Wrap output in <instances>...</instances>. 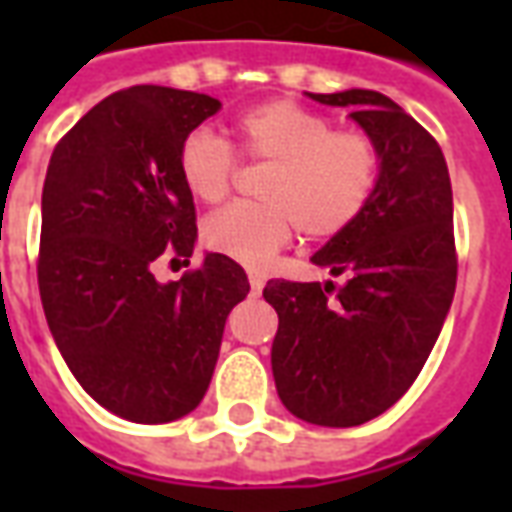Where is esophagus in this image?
Here are the masks:
<instances>
[{
	"instance_id": "34e87169",
	"label": "esophagus",
	"mask_w": 512,
	"mask_h": 512,
	"mask_svg": "<svg viewBox=\"0 0 512 512\" xmlns=\"http://www.w3.org/2000/svg\"><path fill=\"white\" fill-rule=\"evenodd\" d=\"M249 288H252V296H260V290H263V277H260V274H249Z\"/></svg>"
}]
</instances>
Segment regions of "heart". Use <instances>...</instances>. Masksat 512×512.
<instances>
[{"label": "heart", "mask_w": 512, "mask_h": 512, "mask_svg": "<svg viewBox=\"0 0 512 512\" xmlns=\"http://www.w3.org/2000/svg\"><path fill=\"white\" fill-rule=\"evenodd\" d=\"M230 142L208 128H194L178 147V172L194 200L222 202L233 189L238 158L268 164L260 200L227 205L202 224L205 246L263 268L301 230L310 241L345 233L367 211L381 178L376 139L356 128H334L321 112L274 98L233 120Z\"/></svg>", "instance_id": "obj_1"}]
</instances>
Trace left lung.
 Returning <instances> with one entry per match:
<instances>
[{
	"instance_id": "left-lung-1",
	"label": "left lung",
	"mask_w": 512,
	"mask_h": 512,
	"mask_svg": "<svg viewBox=\"0 0 512 512\" xmlns=\"http://www.w3.org/2000/svg\"><path fill=\"white\" fill-rule=\"evenodd\" d=\"M354 106L381 150V178L367 211L312 263L345 274L332 282L268 279L277 310L271 345L277 392L312 425L354 428L406 395L439 340L458 279L452 189L439 142L376 90L310 93Z\"/></svg>"
}]
</instances>
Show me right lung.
I'll return each instance as SVG.
<instances>
[{"label": "right lung", "instance_id": "obj_1", "mask_svg": "<svg viewBox=\"0 0 512 512\" xmlns=\"http://www.w3.org/2000/svg\"><path fill=\"white\" fill-rule=\"evenodd\" d=\"M211 95L136 84L62 136L43 183L38 285L46 321L84 392L131 422H172L200 406L224 323L249 293L244 268L208 255L161 285V257L189 263L194 197L178 147L219 112Z\"/></svg>", "mask_w": 512, "mask_h": 512}]
</instances>
